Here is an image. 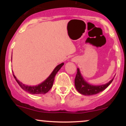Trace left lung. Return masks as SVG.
I'll use <instances>...</instances> for the list:
<instances>
[{
	"label": "left lung",
	"mask_w": 126,
	"mask_h": 126,
	"mask_svg": "<svg viewBox=\"0 0 126 126\" xmlns=\"http://www.w3.org/2000/svg\"><path fill=\"white\" fill-rule=\"evenodd\" d=\"M114 78L108 83L101 85H92L88 83L82 77L79 68L77 69L76 78L75 79V85L76 90L83 95H92L99 93L106 89L112 82Z\"/></svg>",
	"instance_id": "left-lung-1"
}]
</instances>
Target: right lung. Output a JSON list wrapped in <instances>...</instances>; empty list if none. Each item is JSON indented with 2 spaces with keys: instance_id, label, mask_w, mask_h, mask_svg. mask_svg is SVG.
Listing matches in <instances>:
<instances>
[{
  "instance_id": "obj_1",
  "label": "right lung",
  "mask_w": 126,
  "mask_h": 126,
  "mask_svg": "<svg viewBox=\"0 0 126 126\" xmlns=\"http://www.w3.org/2000/svg\"><path fill=\"white\" fill-rule=\"evenodd\" d=\"M63 65H64V63H62L56 66L53 70V71L52 72L51 75L44 82H43L41 83L38 85H36V86H31L23 84L22 82H19L16 79V78L15 77V76L14 74V72H13V75H14V77L15 78L16 81L17 82L19 85L21 86L22 89H24L26 92H28L31 94H46L47 92H48L53 86L55 76Z\"/></svg>"
}]
</instances>
